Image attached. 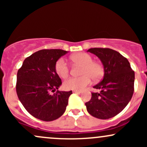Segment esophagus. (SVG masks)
<instances>
[{
	"mask_svg": "<svg viewBox=\"0 0 147 147\" xmlns=\"http://www.w3.org/2000/svg\"><path fill=\"white\" fill-rule=\"evenodd\" d=\"M72 92H73L74 93H77V94H80L81 93V91H79V90H73Z\"/></svg>",
	"mask_w": 147,
	"mask_h": 147,
	"instance_id": "esophagus-1",
	"label": "esophagus"
}]
</instances>
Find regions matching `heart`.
<instances>
[{"label":"heart","instance_id":"obj_1","mask_svg":"<svg viewBox=\"0 0 147 147\" xmlns=\"http://www.w3.org/2000/svg\"><path fill=\"white\" fill-rule=\"evenodd\" d=\"M74 63L82 65L79 77H71L64 82L63 86L65 90H81L90 84L91 79L99 80L104 74L103 68L100 64L93 61V58L85 52H79L70 57ZM55 72L61 78H66L70 72L68 63L63 58L57 61L55 65Z\"/></svg>","mask_w":147,"mask_h":147}]
</instances>
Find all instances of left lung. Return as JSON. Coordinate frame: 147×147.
<instances>
[{"instance_id":"1","label":"left lung","mask_w":147,"mask_h":147,"mask_svg":"<svg viewBox=\"0 0 147 147\" xmlns=\"http://www.w3.org/2000/svg\"><path fill=\"white\" fill-rule=\"evenodd\" d=\"M88 52L100 59L104 69V78L93 86L100 90L92 92L85 104L91 115L102 119L119 114L129 104L134 92L135 72L126 57L110 48H94Z\"/></svg>"}]
</instances>
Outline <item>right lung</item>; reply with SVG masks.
I'll use <instances>...</instances> for the list:
<instances>
[{
  "mask_svg": "<svg viewBox=\"0 0 147 147\" xmlns=\"http://www.w3.org/2000/svg\"><path fill=\"white\" fill-rule=\"evenodd\" d=\"M67 52L60 49L41 50L27 57L18 69L16 84L18 97L26 111L37 119L53 121L66 109L72 92L58 90L62 82L55 65ZM56 90V94L51 95Z\"/></svg>",
  "mask_w": 147,
  "mask_h": 147,
  "instance_id": "add662e5",
  "label": "right lung"
}]
</instances>
